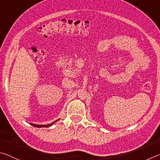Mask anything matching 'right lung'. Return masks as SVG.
<instances>
[{"instance_id":"add662e5","label":"right lung","mask_w":160,"mask_h":160,"mask_svg":"<svg viewBox=\"0 0 160 160\" xmlns=\"http://www.w3.org/2000/svg\"><path fill=\"white\" fill-rule=\"evenodd\" d=\"M57 122V120H56L55 122L51 123V124H48V125H39V124H30L32 126H33V127H38V128H41V127H50V126H52L53 124H54L55 122Z\"/></svg>"}]
</instances>
